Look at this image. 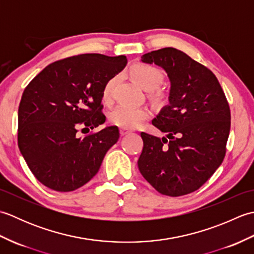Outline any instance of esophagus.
<instances>
[{
  "label": "esophagus",
  "mask_w": 254,
  "mask_h": 254,
  "mask_svg": "<svg viewBox=\"0 0 254 254\" xmlns=\"http://www.w3.org/2000/svg\"><path fill=\"white\" fill-rule=\"evenodd\" d=\"M130 133H131V131H128L127 128H124V127L120 128V135L121 136H124V135H127V134H130Z\"/></svg>",
  "instance_id": "obj_1"
}]
</instances>
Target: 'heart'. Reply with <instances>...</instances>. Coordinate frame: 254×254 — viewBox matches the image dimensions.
I'll use <instances>...</instances> for the list:
<instances>
[{"label":"heart","mask_w":254,"mask_h":254,"mask_svg":"<svg viewBox=\"0 0 254 254\" xmlns=\"http://www.w3.org/2000/svg\"><path fill=\"white\" fill-rule=\"evenodd\" d=\"M131 75L146 90L157 88L160 83L163 82V74L159 69L153 65H148V64H137V65L133 66L131 69ZM115 83L116 78H111L106 83L104 89H102L104 100L107 101L111 98ZM155 98L159 100L161 96L157 94L155 95ZM148 116L149 110L146 107L120 105L110 112V121L116 126L124 128H134L137 127Z\"/></svg>","instance_id":"heart-1"}]
</instances>
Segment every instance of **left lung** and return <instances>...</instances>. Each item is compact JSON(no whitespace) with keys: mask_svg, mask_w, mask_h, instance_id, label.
<instances>
[{"mask_svg":"<svg viewBox=\"0 0 254 254\" xmlns=\"http://www.w3.org/2000/svg\"><path fill=\"white\" fill-rule=\"evenodd\" d=\"M141 62L167 73L169 104L153 126L166 135L141 133L142 176L164 195L197 190L223 163L230 131V110L218 79L202 64L175 48L145 53Z\"/></svg>","mask_w":254,"mask_h":254,"instance_id":"8db88e82","label":"left lung"}]
</instances>
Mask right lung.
<instances>
[{
    "label": "right lung",
    "mask_w": 254,
    "mask_h": 254,
    "mask_svg": "<svg viewBox=\"0 0 254 254\" xmlns=\"http://www.w3.org/2000/svg\"><path fill=\"white\" fill-rule=\"evenodd\" d=\"M126 56L86 53L46 66L25 88L18 108V147L42 185L59 192L83 187L119 139L117 127L85 137L78 127L104 124L102 89L126 67Z\"/></svg>",
    "instance_id": "add662e5"
}]
</instances>
